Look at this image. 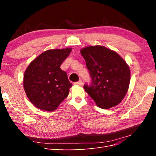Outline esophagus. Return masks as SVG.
<instances>
[{
	"label": "esophagus",
	"mask_w": 156,
	"mask_h": 156,
	"mask_svg": "<svg viewBox=\"0 0 156 156\" xmlns=\"http://www.w3.org/2000/svg\"><path fill=\"white\" fill-rule=\"evenodd\" d=\"M74 84H75V85H82V81L81 80H78V82H74Z\"/></svg>",
	"instance_id": "obj_1"
}]
</instances>
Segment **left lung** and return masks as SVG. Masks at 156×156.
<instances>
[{"instance_id": "left-lung-1", "label": "left lung", "mask_w": 156, "mask_h": 156, "mask_svg": "<svg viewBox=\"0 0 156 156\" xmlns=\"http://www.w3.org/2000/svg\"><path fill=\"white\" fill-rule=\"evenodd\" d=\"M91 78L84 88L98 107L110 108L119 105L127 94L130 69L117 53L103 46H90L81 49Z\"/></svg>"}]
</instances>
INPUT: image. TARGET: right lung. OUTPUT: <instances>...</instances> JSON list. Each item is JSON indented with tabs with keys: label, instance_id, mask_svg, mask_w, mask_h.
<instances>
[{
	"label": "right lung",
	"instance_id": "right-lung-1",
	"mask_svg": "<svg viewBox=\"0 0 156 156\" xmlns=\"http://www.w3.org/2000/svg\"><path fill=\"white\" fill-rule=\"evenodd\" d=\"M71 51V48L45 51L25 70L23 87L29 101L37 108L53 111L68 96L72 84L60 66Z\"/></svg>",
	"mask_w": 156,
	"mask_h": 156
}]
</instances>
